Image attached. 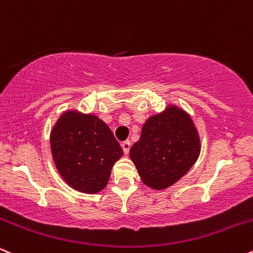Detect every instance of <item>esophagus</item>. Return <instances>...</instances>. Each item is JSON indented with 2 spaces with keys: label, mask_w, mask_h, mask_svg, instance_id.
<instances>
[{
  "label": "esophagus",
  "mask_w": 253,
  "mask_h": 253,
  "mask_svg": "<svg viewBox=\"0 0 253 253\" xmlns=\"http://www.w3.org/2000/svg\"><path fill=\"white\" fill-rule=\"evenodd\" d=\"M122 148H123V151L126 155H127L130 151V142L129 141H124L123 143H122Z\"/></svg>",
  "instance_id": "obj_1"
}]
</instances>
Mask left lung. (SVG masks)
Returning <instances> with one entry per match:
<instances>
[{
	"label": "left lung",
	"mask_w": 253,
	"mask_h": 253,
	"mask_svg": "<svg viewBox=\"0 0 253 253\" xmlns=\"http://www.w3.org/2000/svg\"><path fill=\"white\" fill-rule=\"evenodd\" d=\"M200 155V138L192 118L176 106L151 116L130 159L147 186L165 189L180 180Z\"/></svg>",
	"instance_id": "1"
}]
</instances>
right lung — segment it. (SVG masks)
Wrapping results in <instances>:
<instances>
[{
    "label": "right lung",
    "mask_w": 253,
    "mask_h": 253,
    "mask_svg": "<svg viewBox=\"0 0 253 253\" xmlns=\"http://www.w3.org/2000/svg\"><path fill=\"white\" fill-rule=\"evenodd\" d=\"M50 150L61 177L83 193L108 185L115 162L123 155L120 143L102 120L78 111L62 114L50 131Z\"/></svg>",
    "instance_id": "add662e5"
}]
</instances>
